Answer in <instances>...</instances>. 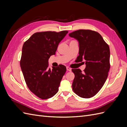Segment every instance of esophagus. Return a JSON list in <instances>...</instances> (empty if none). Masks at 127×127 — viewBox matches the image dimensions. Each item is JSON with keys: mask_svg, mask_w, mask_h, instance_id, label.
<instances>
[{"mask_svg": "<svg viewBox=\"0 0 127 127\" xmlns=\"http://www.w3.org/2000/svg\"><path fill=\"white\" fill-rule=\"evenodd\" d=\"M67 70L69 71H71V69L69 67H67Z\"/></svg>", "mask_w": 127, "mask_h": 127, "instance_id": "esophagus-1", "label": "esophagus"}]
</instances>
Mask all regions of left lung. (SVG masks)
<instances>
[{
  "mask_svg": "<svg viewBox=\"0 0 127 127\" xmlns=\"http://www.w3.org/2000/svg\"><path fill=\"white\" fill-rule=\"evenodd\" d=\"M79 42L77 62L85 60L86 68L82 72L72 69L75 78L72 90L79 96L91 98L96 94L104 84L110 68V48L98 32L79 30L69 34Z\"/></svg>",
  "mask_w": 127,
  "mask_h": 127,
  "instance_id": "8db88e82",
  "label": "left lung"
}]
</instances>
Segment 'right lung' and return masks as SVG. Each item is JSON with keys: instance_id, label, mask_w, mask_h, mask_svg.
I'll use <instances>...</instances> for the list:
<instances>
[{"instance_id": "add662e5", "label": "right lung", "mask_w": 127, "mask_h": 127, "mask_svg": "<svg viewBox=\"0 0 127 127\" xmlns=\"http://www.w3.org/2000/svg\"><path fill=\"white\" fill-rule=\"evenodd\" d=\"M68 33L37 32L23 45L20 65L24 79L29 90L41 99L51 98L57 93L66 71L63 64L49 69L48 60L56 54L59 43Z\"/></svg>"}]
</instances>
